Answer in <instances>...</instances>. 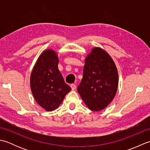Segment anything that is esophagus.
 <instances>
[{
  "label": "esophagus",
  "mask_w": 150,
  "mask_h": 150,
  "mask_svg": "<svg viewBox=\"0 0 150 150\" xmlns=\"http://www.w3.org/2000/svg\"><path fill=\"white\" fill-rule=\"evenodd\" d=\"M71 86V90H76V88H77V86H76L75 84H71V86Z\"/></svg>",
  "instance_id": "obj_1"
}]
</instances>
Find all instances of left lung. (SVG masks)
<instances>
[{"mask_svg": "<svg viewBox=\"0 0 150 150\" xmlns=\"http://www.w3.org/2000/svg\"><path fill=\"white\" fill-rule=\"evenodd\" d=\"M84 62L78 93L89 109L100 111L116 95L119 83L117 67L109 54L99 47H93Z\"/></svg>", "mask_w": 150, "mask_h": 150, "instance_id": "obj_1", "label": "left lung"}]
</instances>
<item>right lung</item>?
Masks as SVG:
<instances>
[{"label":"right lung","mask_w":150,"mask_h":150,"mask_svg":"<svg viewBox=\"0 0 150 150\" xmlns=\"http://www.w3.org/2000/svg\"><path fill=\"white\" fill-rule=\"evenodd\" d=\"M59 57L52 49L40 54L30 76V87L35 100L47 111L59 108L71 88L65 83L58 68Z\"/></svg>","instance_id":"1"}]
</instances>
